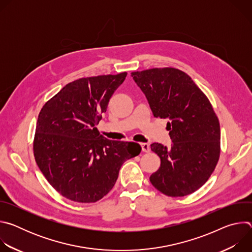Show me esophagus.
Segmentation results:
<instances>
[{
  "mask_svg": "<svg viewBox=\"0 0 252 252\" xmlns=\"http://www.w3.org/2000/svg\"><path fill=\"white\" fill-rule=\"evenodd\" d=\"M140 146H141V150H142L143 153H150L151 147H150L149 143H141Z\"/></svg>",
  "mask_w": 252,
  "mask_h": 252,
  "instance_id": "34e87169",
  "label": "esophagus"
}]
</instances>
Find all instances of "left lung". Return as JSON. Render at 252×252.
Listing matches in <instances>:
<instances>
[{"instance_id": "left-lung-1", "label": "left lung", "mask_w": 252, "mask_h": 252, "mask_svg": "<svg viewBox=\"0 0 252 252\" xmlns=\"http://www.w3.org/2000/svg\"><path fill=\"white\" fill-rule=\"evenodd\" d=\"M131 77L155 118L167 119L169 149L154 142L160 158L151 175L152 185L167 196H185L201 188L213 172L220 154V126L206 95L183 70L173 67L133 71Z\"/></svg>"}]
</instances>
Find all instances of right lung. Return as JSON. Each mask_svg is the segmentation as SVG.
<instances>
[{"mask_svg":"<svg viewBox=\"0 0 252 252\" xmlns=\"http://www.w3.org/2000/svg\"><path fill=\"white\" fill-rule=\"evenodd\" d=\"M126 73L65 85L40 112L33 156L50 185L76 202H95L114 188L123 163L139 155L135 142L110 140L95 126Z\"/></svg>","mask_w":252,"mask_h":252,"instance_id":"right-lung-1","label":"right lung"}]
</instances>
